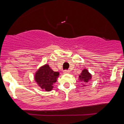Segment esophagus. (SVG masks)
<instances>
[{"instance_id": "esophagus-1", "label": "esophagus", "mask_w": 124, "mask_h": 124, "mask_svg": "<svg viewBox=\"0 0 124 124\" xmlns=\"http://www.w3.org/2000/svg\"><path fill=\"white\" fill-rule=\"evenodd\" d=\"M70 72V71L69 70H65V71H63V74H69Z\"/></svg>"}]
</instances>
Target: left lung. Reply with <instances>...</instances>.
<instances>
[{
    "mask_svg": "<svg viewBox=\"0 0 124 124\" xmlns=\"http://www.w3.org/2000/svg\"><path fill=\"white\" fill-rule=\"evenodd\" d=\"M92 78V74L90 73L87 69H83L79 75L78 80L83 83V86H86V83H88Z\"/></svg>",
    "mask_w": 124,
    "mask_h": 124,
    "instance_id": "obj_1",
    "label": "left lung"
}]
</instances>
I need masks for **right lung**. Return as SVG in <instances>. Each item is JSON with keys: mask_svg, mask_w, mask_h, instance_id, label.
Segmentation results:
<instances>
[{"mask_svg": "<svg viewBox=\"0 0 124 124\" xmlns=\"http://www.w3.org/2000/svg\"><path fill=\"white\" fill-rule=\"evenodd\" d=\"M59 72H54L48 64L40 67L35 74V81L38 85L47 92L51 91L53 88V84L57 81Z\"/></svg>", "mask_w": 124, "mask_h": 124, "instance_id": "right-lung-1", "label": "right lung"}]
</instances>
